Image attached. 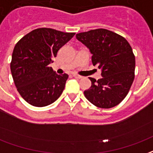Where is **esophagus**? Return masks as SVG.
Masks as SVG:
<instances>
[{
  "label": "esophagus",
  "instance_id": "obj_1",
  "mask_svg": "<svg viewBox=\"0 0 153 153\" xmlns=\"http://www.w3.org/2000/svg\"><path fill=\"white\" fill-rule=\"evenodd\" d=\"M73 76L75 78V79H82V76H81V75H79V74H73Z\"/></svg>",
  "mask_w": 153,
  "mask_h": 153
}]
</instances>
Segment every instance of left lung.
Instances as JSON below:
<instances>
[{
  "instance_id": "left-lung-1",
  "label": "left lung",
  "mask_w": 153,
  "mask_h": 153,
  "mask_svg": "<svg viewBox=\"0 0 153 153\" xmlns=\"http://www.w3.org/2000/svg\"><path fill=\"white\" fill-rule=\"evenodd\" d=\"M90 49L91 62L101 70L102 78H89L91 88L84 96L98 108H110L123 101L134 79L135 57L126 39L107 29H95L76 35Z\"/></svg>"
}]
</instances>
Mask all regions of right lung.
<instances>
[{
  "instance_id": "add662e5",
  "label": "right lung",
  "mask_w": 153,
  "mask_h": 153,
  "mask_svg": "<svg viewBox=\"0 0 153 153\" xmlns=\"http://www.w3.org/2000/svg\"><path fill=\"white\" fill-rule=\"evenodd\" d=\"M74 35L52 28H38L17 43L10 70L17 90L28 104L44 107L62 95L69 76L57 74L49 65L58 50Z\"/></svg>"
}]
</instances>
